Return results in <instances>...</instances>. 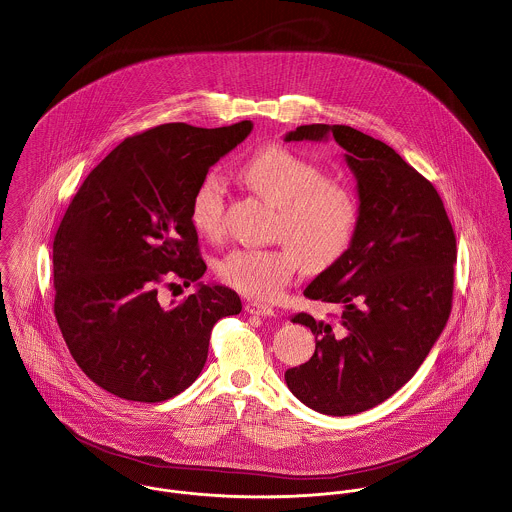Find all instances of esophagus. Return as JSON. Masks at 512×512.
<instances>
[{"mask_svg": "<svg viewBox=\"0 0 512 512\" xmlns=\"http://www.w3.org/2000/svg\"><path fill=\"white\" fill-rule=\"evenodd\" d=\"M245 312L251 315H259V317H275L276 312L267 306V304H259V302H249L245 304Z\"/></svg>", "mask_w": 512, "mask_h": 512, "instance_id": "34e87169", "label": "esophagus"}]
</instances>
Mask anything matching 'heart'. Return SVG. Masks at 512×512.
I'll use <instances>...</instances> for the list:
<instances>
[{"label": "heart", "instance_id": "b5f03b06", "mask_svg": "<svg viewBox=\"0 0 512 512\" xmlns=\"http://www.w3.org/2000/svg\"><path fill=\"white\" fill-rule=\"evenodd\" d=\"M237 177L255 195L276 206L275 247H239L220 263L222 278L241 294L273 300L296 275L300 263L319 273L337 263L349 249L358 224L353 191L292 150L269 146L245 159ZM224 189L214 173L198 181L191 198V222L198 234L224 232Z\"/></svg>", "mask_w": 512, "mask_h": 512}]
</instances>
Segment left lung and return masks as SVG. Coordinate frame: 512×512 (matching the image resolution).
<instances>
[{
  "label": "left lung",
  "mask_w": 512,
  "mask_h": 512,
  "mask_svg": "<svg viewBox=\"0 0 512 512\" xmlns=\"http://www.w3.org/2000/svg\"><path fill=\"white\" fill-rule=\"evenodd\" d=\"M329 138L356 179L358 224L347 253L304 290L341 314L292 317L312 329L315 353L284 380L310 409L343 417L386 401L431 353L452 308L456 236L436 189L388 144L343 124L284 134Z\"/></svg>",
  "instance_id": "left-lung-1"
}]
</instances>
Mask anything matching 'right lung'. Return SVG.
<instances>
[{"mask_svg": "<svg viewBox=\"0 0 512 512\" xmlns=\"http://www.w3.org/2000/svg\"><path fill=\"white\" fill-rule=\"evenodd\" d=\"M253 130L169 122L130 136L83 181L54 237V314L85 376L130 401L185 392L204 368L212 327L241 312L224 284L200 282L191 198L208 169ZM163 275L198 282L161 305Z\"/></svg>", "mask_w": 512, "mask_h": 512, "instance_id": "obj_1", "label": "right lung"}]
</instances>
